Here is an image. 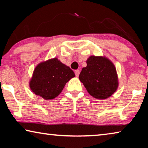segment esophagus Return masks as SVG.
I'll list each match as a JSON object with an SVG mask.
<instances>
[{
	"instance_id": "34e87169",
	"label": "esophagus",
	"mask_w": 148,
	"mask_h": 148,
	"mask_svg": "<svg viewBox=\"0 0 148 148\" xmlns=\"http://www.w3.org/2000/svg\"><path fill=\"white\" fill-rule=\"evenodd\" d=\"M75 74H76V76L77 77H78L79 74V71H78V70H76V71H75Z\"/></svg>"
}]
</instances>
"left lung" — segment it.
<instances>
[{"label": "left lung", "mask_w": 148, "mask_h": 148, "mask_svg": "<svg viewBox=\"0 0 148 148\" xmlns=\"http://www.w3.org/2000/svg\"><path fill=\"white\" fill-rule=\"evenodd\" d=\"M87 66L82 69L79 79L94 98L103 100L114 94L118 87L116 69L105 57L90 56Z\"/></svg>", "instance_id": "obj_1"}]
</instances>
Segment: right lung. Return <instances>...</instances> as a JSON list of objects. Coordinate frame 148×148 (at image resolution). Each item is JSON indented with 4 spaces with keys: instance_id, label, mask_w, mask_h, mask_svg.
Here are the masks:
<instances>
[{
    "instance_id": "right-lung-1",
    "label": "right lung",
    "mask_w": 148,
    "mask_h": 148,
    "mask_svg": "<svg viewBox=\"0 0 148 148\" xmlns=\"http://www.w3.org/2000/svg\"><path fill=\"white\" fill-rule=\"evenodd\" d=\"M74 76L69 66L58 59H51L36 66L29 87L35 95L45 100H51L58 96L67 82Z\"/></svg>"
}]
</instances>
